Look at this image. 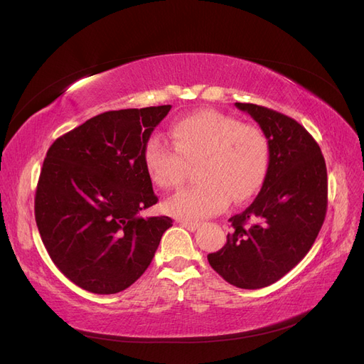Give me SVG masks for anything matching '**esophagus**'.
I'll return each instance as SVG.
<instances>
[{"instance_id":"1","label":"esophagus","mask_w":364,"mask_h":364,"mask_svg":"<svg viewBox=\"0 0 364 364\" xmlns=\"http://www.w3.org/2000/svg\"><path fill=\"white\" fill-rule=\"evenodd\" d=\"M181 225H182L185 229L191 230V232H194V230H197V229L200 228V223H199V222H185V220H182Z\"/></svg>"}]
</instances>
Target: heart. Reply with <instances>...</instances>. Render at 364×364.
Segmentation results:
<instances>
[{
	"label": "heart",
	"instance_id": "1",
	"mask_svg": "<svg viewBox=\"0 0 364 364\" xmlns=\"http://www.w3.org/2000/svg\"><path fill=\"white\" fill-rule=\"evenodd\" d=\"M173 147L153 136L142 151L151 182L162 190L179 186L186 164L197 165L200 183L188 186L165 203L173 217L199 222L222 213L234 202H246L261 188L269 168V139L257 126L243 124L217 111H197L171 127Z\"/></svg>",
	"mask_w": 364,
	"mask_h": 364
}]
</instances>
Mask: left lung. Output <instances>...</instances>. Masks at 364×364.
<instances>
[{"instance_id": "left-lung-1", "label": "left lung", "mask_w": 364, "mask_h": 364, "mask_svg": "<svg viewBox=\"0 0 364 364\" xmlns=\"http://www.w3.org/2000/svg\"><path fill=\"white\" fill-rule=\"evenodd\" d=\"M235 106L266 134L269 168L257 199L229 218L232 232L208 261L229 284L255 290L281 279L311 249L326 215L328 178L321 147L296 119L258 105Z\"/></svg>"}]
</instances>
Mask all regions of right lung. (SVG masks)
<instances>
[{"instance_id": "right-lung-1", "label": "right lung", "mask_w": 364, "mask_h": 364, "mask_svg": "<svg viewBox=\"0 0 364 364\" xmlns=\"http://www.w3.org/2000/svg\"><path fill=\"white\" fill-rule=\"evenodd\" d=\"M170 109L100 114L47 151L35 196L36 225L56 267L86 291L130 287L173 226L170 217L138 215L158 202L142 151Z\"/></svg>"}]
</instances>
